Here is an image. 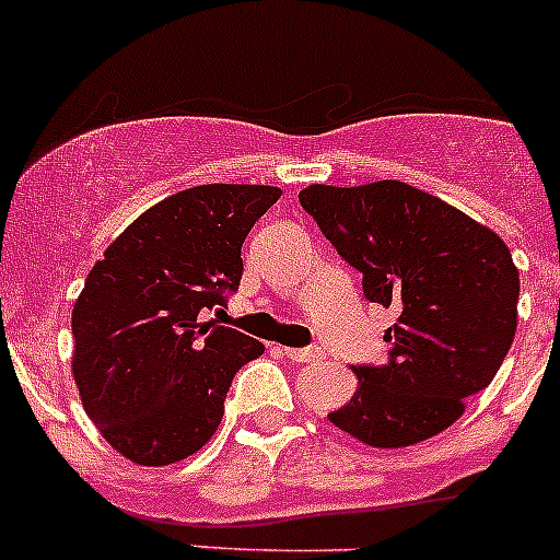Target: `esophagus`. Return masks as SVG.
Listing matches in <instances>:
<instances>
[{"label": "esophagus", "instance_id": "obj_1", "mask_svg": "<svg viewBox=\"0 0 560 560\" xmlns=\"http://www.w3.org/2000/svg\"><path fill=\"white\" fill-rule=\"evenodd\" d=\"M281 354H284V358H290L292 363H316V360L325 358V352H322L319 347H303V349L284 347L281 349Z\"/></svg>", "mask_w": 560, "mask_h": 560}]
</instances>
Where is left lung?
I'll use <instances>...</instances> for the list:
<instances>
[{
	"mask_svg": "<svg viewBox=\"0 0 560 560\" xmlns=\"http://www.w3.org/2000/svg\"><path fill=\"white\" fill-rule=\"evenodd\" d=\"M298 200L363 273V295L398 312L387 363L354 369L358 393L330 422L385 450L442 433L493 382L515 338L521 276L510 248L404 180L312 184Z\"/></svg>",
	"mask_w": 560,
	"mask_h": 560,
	"instance_id": "8db88e82",
	"label": "left lung"
}]
</instances>
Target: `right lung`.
<instances>
[{
	"instance_id": "add662e5",
	"label": "right lung",
	"mask_w": 560,
	"mask_h": 560,
	"mask_svg": "<svg viewBox=\"0 0 560 560\" xmlns=\"http://www.w3.org/2000/svg\"><path fill=\"white\" fill-rule=\"evenodd\" d=\"M276 186L206 184L140 213L89 273L72 308V376L116 453L140 466L184 460L217 433L233 376L257 338L202 322L244 276L248 230Z\"/></svg>"
}]
</instances>
